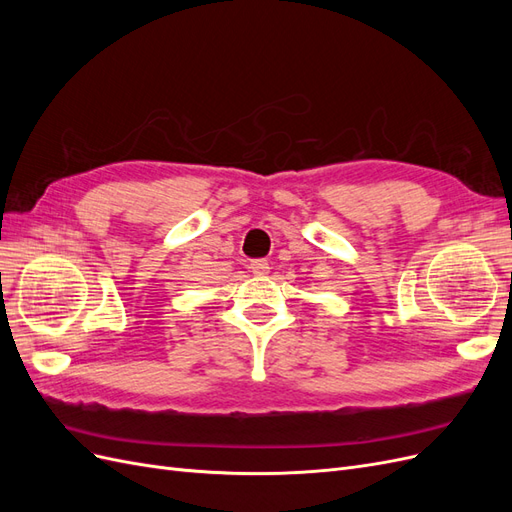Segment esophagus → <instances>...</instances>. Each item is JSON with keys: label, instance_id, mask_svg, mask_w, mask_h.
Masks as SVG:
<instances>
[{"label": "esophagus", "instance_id": "34e87169", "mask_svg": "<svg viewBox=\"0 0 512 512\" xmlns=\"http://www.w3.org/2000/svg\"><path fill=\"white\" fill-rule=\"evenodd\" d=\"M250 269L254 275H267L269 273V262L262 260V258H256L250 262Z\"/></svg>", "mask_w": 512, "mask_h": 512}]
</instances>
